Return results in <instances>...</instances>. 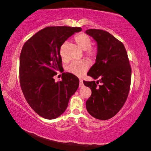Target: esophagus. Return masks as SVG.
Masks as SVG:
<instances>
[{
	"instance_id": "obj_1",
	"label": "esophagus",
	"mask_w": 151,
	"mask_h": 151,
	"mask_svg": "<svg viewBox=\"0 0 151 151\" xmlns=\"http://www.w3.org/2000/svg\"><path fill=\"white\" fill-rule=\"evenodd\" d=\"M83 80L81 79H80V87H83Z\"/></svg>"
}]
</instances>
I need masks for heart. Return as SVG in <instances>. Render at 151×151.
Instances as JSON below:
<instances>
[{
	"mask_svg": "<svg viewBox=\"0 0 151 151\" xmlns=\"http://www.w3.org/2000/svg\"><path fill=\"white\" fill-rule=\"evenodd\" d=\"M74 41L81 50H85L86 56L89 60L93 62L97 59L99 53L98 49L96 47L91 46V39L88 34L85 33L78 34L74 37ZM64 46L65 45L63 44L60 48V55L63 60H65L64 54H63ZM89 66V63L86 60L75 61L67 66L66 70L74 76L80 77L88 71Z\"/></svg>",
	"mask_w": 151,
	"mask_h": 151,
	"instance_id": "heart-1",
	"label": "heart"
}]
</instances>
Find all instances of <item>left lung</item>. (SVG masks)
Listing matches in <instances>:
<instances>
[{
    "mask_svg": "<svg viewBox=\"0 0 151 151\" xmlns=\"http://www.w3.org/2000/svg\"><path fill=\"white\" fill-rule=\"evenodd\" d=\"M86 34L97 42L98 56L88 76L98 81H83L91 95L86 109L93 117L107 120L119 111L127 99L131 81V68L123 44L107 31L89 29ZM101 83V85L97 84Z\"/></svg>",
    "mask_w": 151,
    "mask_h": 151,
    "instance_id": "1",
    "label": "left lung"
}]
</instances>
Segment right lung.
Here are the masks:
<instances>
[{"label":"right lung","instance_id":"add662e5","mask_svg":"<svg viewBox=\"0 0 151 151\" xmlns=\"http://www.w3.org/2000/svg\"><path fill=\"white\" fill-rule=\"evenodd\" d=\"M80 27L50 26L26 41L20 55V84L25 99L37 114L46 119L59 117L68 107L69 100L79 86V79L62 73V80L54 76L63 71L60 55L62 45Z\"/></svg>","mask_w":151,"mask_h":151}]
</instances>
